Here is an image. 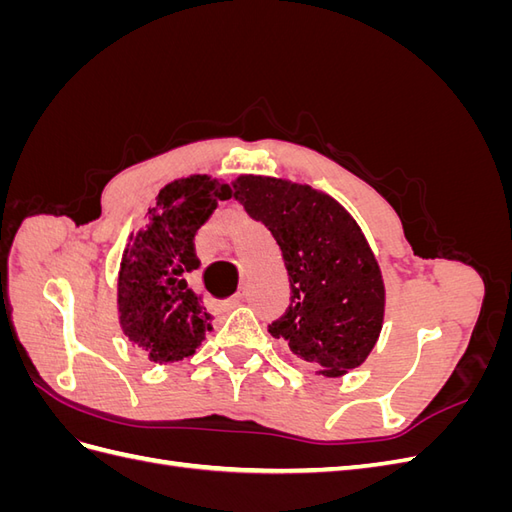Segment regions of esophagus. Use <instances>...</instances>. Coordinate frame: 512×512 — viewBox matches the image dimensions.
Here are the masks:
<instances>
[{
	"mask_svg": "<svg viewBox=\"0 0 512 512\" xmlns=\"http://www.w3.org/2000/svg\"><path fill=\"white\" fill-rule=\"evenodd\" d=\"M243 292H239V294H235V297L232 299H228V301H224V309H235V307H239L241 303H243Z\"/></svg>",
	"mask_w": 512,
	"mask_h": 512,
	"instance_id": "34e87169",
	"label": "esophagus"
}]
</instances>
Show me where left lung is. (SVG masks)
<instances>
[{"label":"left lung","mask_w":512,"mask_h":512,"mask_svg":"<svg viewBox=\"0 0 512 512\" xmlns=\"http://www.w3.org/2000/svg\"><path fill=\"white\" fill-rule=\"evenodd\" d=\"M232 196L280 245L290 303L269 333L322 376L359 367L376 346L384 282L352 215L329 194L286 179L241 175Z\"/></svg>","instance_id":"8db88e82"}]
</instances>
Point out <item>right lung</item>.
I'll list each match as a JSON object with an SVG mask.
<instances>
[{
  "label": "right lung",
  "instance_id": "1",
  "mask_svg": "<svg viewBox=\"0 0 512 512\" xmlns=\"http://www.w3.org/2000/svg\"><path fill=\"white\" fill-rule=\"evenodd\" d=\"M232 196L228 183L192 175L164 185L149 222L130 237L121 258L117 307L123 335L153 363L192 356L213 316L200 305L188 277L200 267L194 252L196 230L218 200Z\"/></svg>",
  "mask_w": 512,
  "mask_h": 512
}]
</instances>
